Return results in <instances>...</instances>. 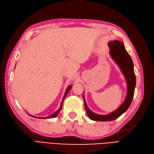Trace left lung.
Returning a JSON list of instances; mask_svg holds the SVG:
<instances>
[{"label":"left lung","mask_w":154,"mask_h":154,"mask_svg":"<svg viewBox=\"0 0 154 154\" xmlns=\"http://www.w3.org/2000/svg\"><path fill=\"white\" fill-rule=\"evenodd\" d=\"M108 46L110 49L109 54L111 56L118 64L126 78L128 91L125 100L122 103V105L117 109L107 115H100L94 113L87 106L84 97H83L84 100L85 109L88 115V117L90 119L95 120V121H111V120L117 119L120 115H122L131 104L133 98H134L136 85V78L134 69V63H133L131 57L124 47L123 43L117 40L110 41L108 43Z\"/></svg>","instance_id":"obj_1"}]
</instances>
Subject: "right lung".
<instances>
[{"mask_svg": "<svg viewBox=\"0 0 154 154\" xmlns=\"http://www.w3.org/2000/svg\"><path fill=\"white\" fill-rule=\"evenodd\" d=\"M71 87H72V85H70V86H69V87H68V88L67 89V90H66V91H65V96H64V97H63V101H62V102H61V106H60V109H58L56 112H55V113H54V114H52V115L49 116V117H37V119H51V118L56 117V116L58 115V113H60V111H61V108H62V105H63V100H64V99H65V97H66V95L67 94V93L69 92V91L70 90V89H71ZM29 115L31 116V117H35V118H36V117H34V116H32V115Z\"/></svg>", "mask_w": 154, "mask_h": 154, "instance_id": "obj_1", "label": "right lung"}]
</instances>
